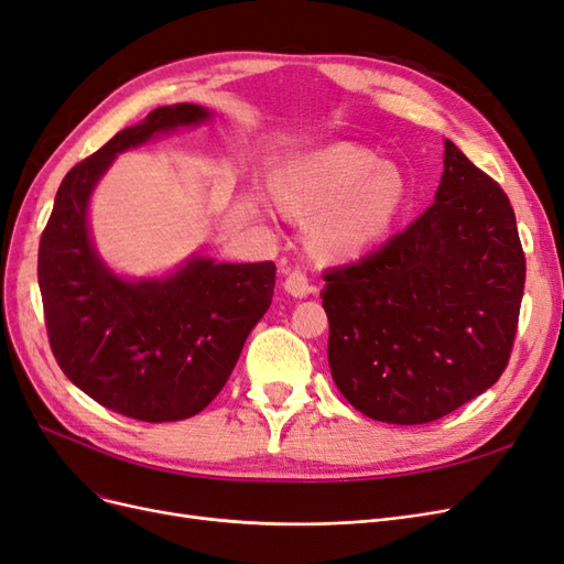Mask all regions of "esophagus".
<instances>
[{
    "label": "esophagus",
    "mask_w": 564,
    "mask_h": 564,
    "mask_svg": "<svg viewBox=\"0 0 564 564\" xmlns=\"http://www.w3.org/2000/svg\"><path fill=\"white\" fill-rule=\"evenodd\" d=\"M284 292L292 294L294 299H305L315 292V286L311 284L308 275H305L303 270H289L284 278Z\"/></svg>",
    "instance_id": "34e87169"
}]
</instances>
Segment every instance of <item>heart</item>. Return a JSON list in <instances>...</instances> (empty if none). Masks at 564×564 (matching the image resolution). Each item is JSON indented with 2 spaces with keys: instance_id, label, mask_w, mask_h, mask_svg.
Listing matches in <instances>:
<instances>
[{
  "instance_id": "heart-1",
  "label": "heart",
  "mask_w": 564,
  "mask_h": 564,
  "mask_svg": "<svg viewBox=\"0 0 564 564\" xmlns=\"http://www.w3.org/2000/svg\"><path fill=\"white\" fill-rule=\"evenodd\" d=\"M272 191L289 214L315 216L311 245L324 259H352L377 247L406 202L400 169L348 143L284 164Z\"/></svg>"
}]
</instances>
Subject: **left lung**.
<instances>
[{
	"instance_id": "1",
	"label": "left lung",
	"mask_w": 564,
	"mask_h": 564,
	"mask_svg": "<svg viewBox=\"0 0 564 564\" xmlns=\"http://www.w3.org/2000/svg\"><path fill=\"white\" fill-rule=\"evenodd\" d=\"M524 270L506 193L447 139L425 214L365 259L324 272L340 395L398 425L437 421L482 395L513 350Z\"/></svg>"
}]
</instances>
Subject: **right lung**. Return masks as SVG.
Instances as JSON below:
<instances>
[{"label": "right lung", "instance_id": "obj_1", "mask_svg": "<svg viewBox=\"0 0 564 564\" xmlns=\"http://www.w3.org/2000/svg\"><path fill=\"white\" fill-rule=\"evenodd\" d=\"M209 117L195 104L162 106L112 135L67 172L40 242L37 280L58 367L98 404L148 423L191 419L218 395L270 308L275 263L193 256L172 275L119 278L94 247L89 199L119 152Z\"/></svg>", "mask_w": 564, "mask_h": 564}]
</instances>
